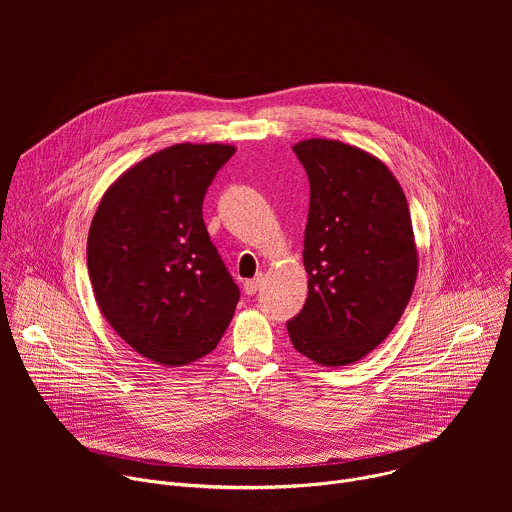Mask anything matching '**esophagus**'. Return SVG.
I'll return each instance as SVG.
<instances>
[{
  "label": "esophagus",
  "instance_id": "34e87169",
  "mask_svg": "<svg viewBox=\"0 0 512 512\" xmlns=\"http://www.w3.org/2000/svg\"><path fill=\"white\" fill-rule=\"evenodd\" d=\"M259 287H261V277L247 279V281H245V294H247V296H255Z\"/></svg>",
  "mask_w": 512,
  "mask_h": 512
}]
</instances>
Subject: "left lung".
I'll use <instances>...</instances> for the list:
<instances>
[{
    "instance_id": "left-lung-1",
    "label": "left lung",
    "mask_w": 512,
    "mask_h": 512,
    "mask_svg": "<svg viewBox=\"0 0 512 512\" xmlns=\"http://www.w3.org/2000/svg\"><path fill=\"white\" fill-rule=\"evenodd\" d=\"M294 152L310 180L308 300L287 332L320 367H346L391 334L411 300L419 265L411 214L373 154L322 137L298 141Z\"/></svg>"
}]
</instances>
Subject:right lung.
I'll use <instances>...</instances> for the list:
<instances>
[{"label": "right lung", "mask_w": 512, "mask_h": 512, "mask_svg": "<svg viewBox=\"0 0 512 512\" xmlns=\"http://www.w3.org/2000/svg\"><path fill=\"white\" fill-rule=\"evenodd\" d=\"M233 154L225 143L170 145L125 170L93 216L97 306L135 352L164 367L212 352L241 296L202 221L206 188Z\"/></svg>", "instance_id": "1"}]
</instances>
